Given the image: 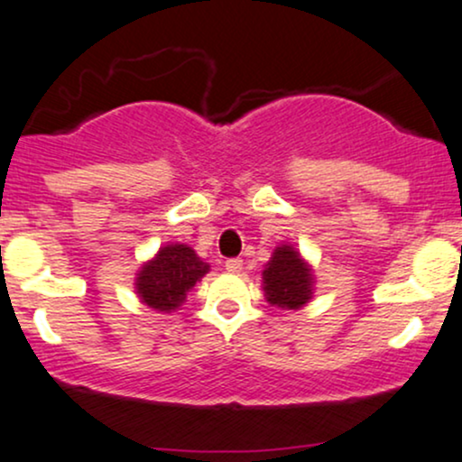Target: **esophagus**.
<instances>
[{
    "label": "esophagus",
    "mask_w": 462,
    "mask_h": 462,
    "mask_svg": "<svg viewBox=\"0 0 462 462\" xmlns=\"http://www.w3.org/2000/svg\"><path fill=\"white\" fill-rule=\"evenodd\" d=\"M226 269H227V272H230V273H238V272H241V269H243V261H241V258H227V261H226Z\"/></svg>",
    "instance_id": "34e87169"
}]
</instances>
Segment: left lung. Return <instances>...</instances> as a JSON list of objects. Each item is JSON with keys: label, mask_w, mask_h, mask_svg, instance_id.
<instances>
[{"label": "left lung", "mask_w": 462, "mask_h": 462, "mask_svg": "<svg viewBox=\"0 0 462 462\" xmlns=\"http://www.w3.org/2000/svg\"><path fill=\"white\" fill-rule=\"evenodd\" d=\"M310 264L300 256L293 245H280L273 249L272 261L264 264L263 289L272 306L286 310H298L312 298Z\"/></svg>", "instance_id": "1"}]
</instances>
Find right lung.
I'll return each instance as SVG.
<instances>
[{
    "instance_id": "right-lung-1",
    "label": "right lung",
    "mask_w": 462,
    "mask_h": 462,
    "mask_svg": "<svg viewBox=\"0 0 462 462\" xmlns=\"http://www.w3.org/2000/svg\"><path fill=\"white\" fill-rule=\"evenodd\" d=\"M210 272V264L182 243H171L158 249L136 273V293L143 304L158 312H173L187 300V293L198 280Z\"/></svg>"
}]
</instances>
